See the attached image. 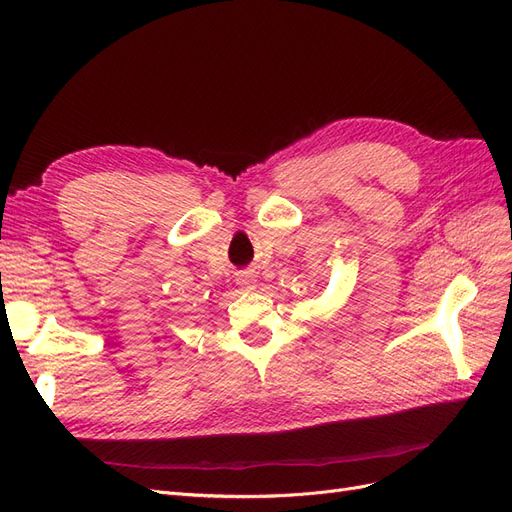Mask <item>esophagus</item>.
I'll use <instances>...</instances> for the list:
<instances>
[{
    "instance_id": "obj_1",
    "label": "esophagus",
    "mask_w": 512,
    "mask_h": 512,
    "mask_svg": "<svg viewBox=\"0 0 512 512\" xmlns=\"http://www.w3.org/2000/svg\"><path fill=\"white\" fill-rule=\"evenodd\" d=\"M237 284L243 288V290H254L256 288V277H254V273H250V271H245V273H239V277H237Z\"/></svg>"
}]
</instances>
